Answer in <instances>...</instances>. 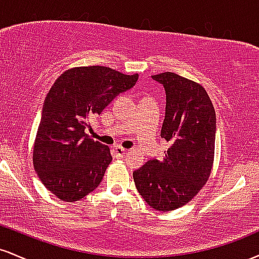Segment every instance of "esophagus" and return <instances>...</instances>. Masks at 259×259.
I'll return each mask as SVG.
<instances>
[{
    "instance_id": "obj_1",
    "label": "esophagus",
    "mask_w": 259,
    "mask_h": 259,
    "mask_svg": "<svg viewBox=\"0 0 259 259\" xmlns=\"http://www.w3.org/2000/svg\"><path fill=\"white\" fill-rule=\"evenodd\" d=\"M114 152H115V154H117V156L123 157V156H125L126 150L124 147H121V146H114Z\"/></svg>"
}]
</instances>
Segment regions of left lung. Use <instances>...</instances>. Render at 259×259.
<instances>
[{
	"label": "left lung",
	"instance_id": "1",
	"mask_svg": "<svg viewBox=\"0 0 259 259\" xmlns=\"http://www.w3.org/2000/svg\"><path fill=\"white\" fill-rule=\"evenodd\" d=\"M167 94L160 136L163 160L151 159L133 173L139 194L160 212L183 207L204 186L214 162L215 111L204 88L175 73L152 75Z\"/></svg>",
	"mask_w": 259,
	"mask_h": 259
}]
</instances>
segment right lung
<instances>
[{
    "mask_svg": "<svg viewBox=\"0 0 259 259\" xmlns=\"http://www.w3.org/2000/svg\"><path fill=\"white\" fill-rule=\"evenodd\" d=\"M108 67H74L59 75L45 99L32 148V164L44 186L64 202L84 198L103 179L112 156L109 147L85 133L120 92L136 84Z\"/></svg>",
    "mask_w": 259,
    "mask_h": 259,
    "instance_id": "1",
    "label": "right lung"
}]
</instances>
